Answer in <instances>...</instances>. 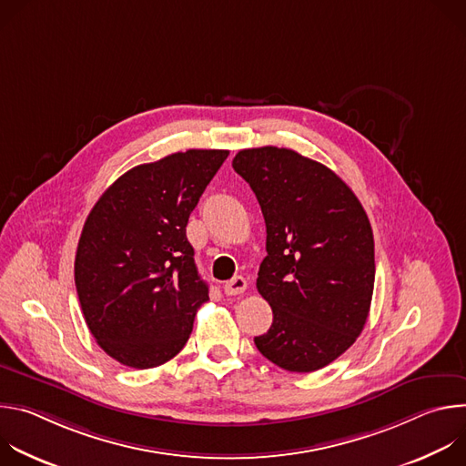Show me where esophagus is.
<instances>
[{"mask_svg":"<svg viewBox=\"0 0 466 466\" xmlns=\"http://www.w3.org/2000/svg\"><path fill=\"white\" fill-rule=\"evenodd\" d=\"M245 289H247V280H245L243 277H234L232 280L225 282V286H223V291H225V295H228V297H232V295H241Z\"/></svg>","mask_w":466,"mask_h":466,"instance_id":"1","label":"esophagus"}]
</instances>
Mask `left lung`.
<instances>
[{
	"mask_svg": "<svg viewBox=\"0 0 466 466\" xmlns=\"http://www.w3.org/2000/svg\"><path fill=\"white\" fill-rule=\"evenodd\" d=\"M268 228L256 288L273 309L256 349L289 372H313L349 350L367 322L374 238L354 191L326 166L286 147L239 151Z\"/></svg>",
	"mask_w": 466,
	"mask_h": 466,
	"instance_id": "8db88e82",
	"label": "left lung"
}]
</instances>
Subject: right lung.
<instances>
[{
  "instance_id": "1",
  "label": "right lung",
  "mask_w": 466,
  "mask_h": 466,
  "mask_svg": "<svg viewBox=\"0 0 466 466\" xmlns=\"http://www.w3.org/2000/svg\"><path fill=\"white\" fill-rule=\"evenodd\" d=\"M228 151L189 149L121 175L86 218L76 288L97 345L132 369L175 358L208 300L186 238L189 214Z\"/></svg>"
}]
</instances>
